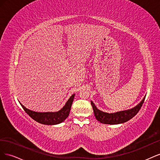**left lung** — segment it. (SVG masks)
I'll return each instance as SVG.
<instances>
[{
    "label": "left lung",
    "instance_id": "1",
    "mask_svg": "<svg viewBox=\"0 0 160 160\" xmlns=\"http://www.w3.org/2000/svg\"><path fill=\"white\" fill-rule=\"evenodd\" d=\"M146 96L143 98V99L141 101V102L138 104L136 106H135L134 108L129 109L120 111H118V112L111 113L103 112V111L98 109L92 101H91V103L92 107H93L94 115L97 120L99 121L101 123L116 125L125 123L128 122L129 119L133 118L134 116L138 113L139 109H141L145 98H146Z\"/></svg>",
    "mask_w": 160,
    "mask_h": 160
}]
</instances>
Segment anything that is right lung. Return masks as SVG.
<instances>
[{
	"instance_id": "right-lung-1",
	"label": "right lung",
	"mask_w": 160,
	"mask_h": 160,
	"mask_svg": "<svg viewBox=\"0 0 160 160\" xmlns=\"http://www.w3.org/2000/svg\"><path fill=\"white\" fill-rule=\"evenodd\" d=\"M75 98V94H72L70 98L67 101L65 105L61 109L55 112H37L31 109L26 108L25 106L21 105L25 112L36 122L44 125H57L62 123L67 118L71 110V105Z\"/></svg>"
}]
</instances>
